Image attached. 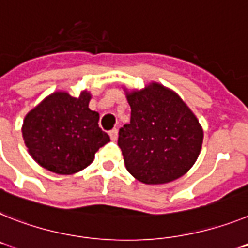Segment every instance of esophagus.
Listing matches in <instances>:
<instances>
[{"instance_id":"esophagus-1","label":"esophagus","mask_w":248,"mask_h":248,"mask_svg":"<svg viewBox=\"0 0 248 248\" xmlns=\"http://www.w3.org/2000/svg\"><path fill=\"white\" fill-rule=\"evenodd\" d=\"M109 137H111V140H113V141L117 140V137H118L117 128H113V130L109 131Z\"/></svg>"}]
</instances>
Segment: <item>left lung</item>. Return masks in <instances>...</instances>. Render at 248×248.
<instances>
[{"instance_id":"1","label":"left lung","mask_w":248,"mask_h":248,"mask_svg":"<svg viewBox=\"0 0 248 248\" xmlns=\"http://www.w3.org/2000/svg\"><path fill=\"white\" fill-rule=\"evenodd\" d=\"M131 121L118 132L126 169L145 184L184 175L198 159L203 131L179 95L153 83L127 95Z\"/></svg>"}]
</instances>
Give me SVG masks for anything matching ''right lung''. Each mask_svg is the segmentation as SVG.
<instances>
[{
    "instance_id": "add662e5",
    "label": "right lung",
    "mask_w": 248,
    "mask_h": 248,
    "mask_svg": "<svg viewBox=\"0 0 248 248\" xmlns=\"http://www.w3.org/2000/svg\"><path fill=\"white\" fill-rule=\"evenodd\" d=\"M91 94L74 98L57 92L25 117L22 136L39 165L57 174H74L92 163L109 136L98 126L99 114L88 108Z\"/></svg>"
}]
</instances>
